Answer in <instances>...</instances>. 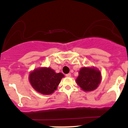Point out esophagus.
<instances>
[{
  "mask_svg": "<svg viewBox=\"0 0 128 128\" xmlns=\"http://www.w3.org/2000/svg\"><path fill=\"white\" fill-rule=\"evenodd\" d=\"M66 77H70V76H71V74H66Z\"/></svg>",
  "mask_w": 128,
  "mask_h": 128,
  "instance_id": "esophagus-1",
  "label": "esophagus"
}]
</instances>
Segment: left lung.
Here are the masks:
<instances>
[{"instance_id": "left-lung-1", "label": "left lung", "mask_w": 128, "mask_h": 128, "mask_svg": "<svg viewBox=\"0 0 128 128\" xmlns=\"http://www.w3.org/2000/svg\"><path fill=\"white\" fill-rule=\"evenodd\" d=\"M78 74L76 83L86 92L96 89L101 82L100 72L95 68H82Z\"/></svg>"}]
</instances>
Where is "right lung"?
Masks as SVG:
<instances>
[{
  "label": "right lung",
  "mask_w": 128,
  "mask_h": 128,
  "mask_svg": "<svg viewBox=\"0 0 128 128\" xmlns=\"http://www.w3.org/2000/svg\"><path fill=\"white\" fill-rule=\"evenodd\" d=\"M64 77L62 73H56L51 68H38L30 73L29 80L37 92L44 95L53 94L56 90L61 80Z\"/></svg>",
  "instance_id": "add662e5"
}]
</instances>
